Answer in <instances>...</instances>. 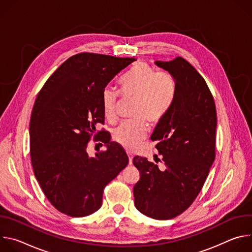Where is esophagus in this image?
Here are the masks:
<instances>
[{
    "mask_svg": "<svg viewBox=\"0 0 252 252\" xmlns=\"http://www.w3.org/2000/svg\"><path fill=\"white\" fill-rule=\"evenodd\" d=\"M126 154H127V157H128V163L131 164V163H132V158H133V156H132L129 152H126Z\"/></svg>",
    "mask_w": 252,
    "mask_h": 252,
    "instance_id": "34e87169",
    "label": "esophagus"
}]
</instances>
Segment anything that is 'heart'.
Listing matches in <instances>:
<instances>
[{
  "mask_svg": "<svg viewBox=\"0 0 252 252\" xmlns=\"http://www.w3.org/2000/svg\"><path fill=\"white\" fill-rule=\"evenodd\" d=\"M122 93L136 99L132 110L133 120L123 122L113 131L114 139L127 150H134L146 137L148 126L155 125L167 113L174 95L175 83L167 71H156L147 63H137L120 82ZM118 95L105 89L101 95V110L107 121L116 119Z\"/></svg>",
  "mask_w": 252,
  "mask_h": 252,
  "instance_id": "obj_1",
  "label": "heart"
}]
</instances>
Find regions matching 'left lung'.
Segmentation results:
<instances>
[{
  "label": "left lung",
  "mask_w": 252,
  "mask_h": 252,
  "mask_svg": "<svg viewBox=\"0 0 252 252\" xmlns=\"http://www.w3.org/2000/svg\"><path fill=\"white\" fill-rule=\"evenodd\" d=\"M155 63L175 83L169 109L151 138L162 157L163 169L146 158L134 157L140 172L133 187L134 205L155 220H170L187 210L200 192L215 158L217 110L198 71L185 59Z\"/></svg>",
  "instance_id": "1"
}]
</instances>
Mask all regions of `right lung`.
<instances>
[{
  "instance_id": "add662e5",
  "label": "right lung",
  "mask_w": 252,
  "mask_h": 252,
  "mask_svg": "<svg viewBox=\"0 0 252 252\" xmlns=\"http://www.w3.org/2000/svg\"><path fill=\"white\" fill-rule=\"evenodd\" d=\"M135 59L82 53L67 59L35 98L30 122L33 173L49 201L61 212L83 218L98 210L104 188L127 165L128 158L103 132L104 152L87 148L103 124L105 87Z\"/></svg>"
}]
</instances>
